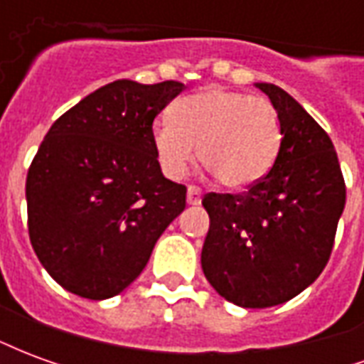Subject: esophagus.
Masks as SVG:
<instances>
[{"label":"esophagus","instance_id":"obj_1","mask_svg":"<svg viewBox=\"0 0 364 364\" xmlns=\"http://www.w3.org/2000/svg\"><path fill=\"white\" fill-rule=\"evenodd\" d=\"M200 200H203V191L195 187V185H191L189 189H187V203L193 206L200 205Z\"/></svg>","mask_w":364,"mask_h":364}]
</instances>
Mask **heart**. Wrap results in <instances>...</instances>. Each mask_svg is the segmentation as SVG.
Returning <instances> with one entry per match:
<instances>
[{"instance_id":"b5f03b06","label":"heart","mask_w":364,"mask_h":364,"mask_svg":"<svg viewBox=\"0 0 364 364\" xmlns=\"http://www.w3.org/2000/svg\"><path fill=\"white\" fill-rule=\"evenodd\" d=\"M282 128L265 97L208 87L179 99L171 117L151 128L161 173L181 179L198 158L228 189L242 191L267 177L279 158Z\"/></svg>"}]
</instances>
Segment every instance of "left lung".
Wrapping results in <instances>:
<instances>
[{
    "instance_id": "1",
    "label": "left lung",
    "mask_w": 364,
    "mask_h": 364,
    "mask_svg": "<svg viewBox=\"0 0 364 364\" xmlns=\"http://www.w3.org/2000/svg\"><path fill=\"white\" fill-rule=\"evenodd\" d=\"M279 112L282 144L267 177L242 195L208 193L200 263L214 290L242 308L287 302L328 265L345 181L328 132L273 83H255Z\"/></svg>"
}]
</instances>
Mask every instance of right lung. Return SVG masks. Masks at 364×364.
<instances>
[{
    "label": "right lung",
    "mask_w": 364,
    "mask_h": 364,
    "mask_svg": "<svg viewBox=\"0 0 364 364\" xmlns=\"http://www.w3.org/2000/svg\"><path fill=\"white\" fill-rule=\"evenodd\" d=\"M185 90L117 80L60 117L27 173L28 237L54 281L77 296H117L142 273L187 187L164 177L151 124Z\"/></svg>",
    "instance_id": "add662e5"
}]
</instances>
